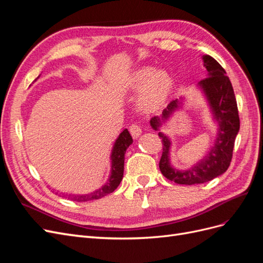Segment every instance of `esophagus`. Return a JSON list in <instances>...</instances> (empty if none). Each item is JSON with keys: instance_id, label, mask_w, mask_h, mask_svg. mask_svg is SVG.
<instances>
[{"instance_id": "34e87169", "label": "esophagus", "mask_w": 263, "mask_h": 263, "mask_svg": "<svg viewBox=\"0 0 263 263\" xmlns=\"http://www.w3.org/2000/svg\"><path fill=\"white\" fill-rule=\"evenodd\" d=\"M129 132L132 134V136L134 138H138L140 135H141V128L140 126L136 123H133L130 126H129Z\"/></svg>"}]
</instances>
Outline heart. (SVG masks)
<instances>
[{
  "label": "heart",
  "instance_id": "obj_1",
  "mask_svg": "<svg viewBox=\"0 0 263 263\" xmlns=\"http://www.w3.org/2000/svg\"><path fill=\"white\" fill-rule=\"evenodd\" d=\"M171 78L165 71H155L154 68L144 67L133 76L130 89L142 91L139 100L141 108L154 110L160 106L171 89Z\"/></svg>",
  "mask_w": 263,
  "mask_h": 263
}]
</instances>
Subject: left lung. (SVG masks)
<instances>
[{"mask_svg":"<svg viewBox=\"0 0 263 263\" xmlns=\"http://www.w3.org/2000/svg\"><path fill=\"white\" fill-rule=\"evenodd\" d=\"M203 61L204 67L208 70V78L201 80L198 85L202 87L208 98L214 117L218 123V136L214 147L204 159L191 169L179 171L173 169L169 162L171 145L169 138L162 133H159V137L161 138L163 145L159 168L166 179L178 184H201L224 173L232 162L235 139L240 127L234 89L229 78L226 76L225 69L209 54L203 55ZM178 107V100L171 101L166 108L163 109L161 117L155 116L150 119L151 127L158 130L161 126V121H165Z\"/></svg>","mask_w":263,"mask_h":263,"instance_id":"8db88e82","label":"left lung"}]
</instances>
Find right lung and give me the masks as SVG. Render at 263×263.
<instances>
[{"mask_svg":"<svg viewBox=\"0 0 263 263\" xmlns=\"http://www.w3.org/2000/svg\"><path fill=\"white\" fill-rule=\"evenodd\" d=\"M132 144H133V138L130 136V134L128 130L125 129L123 133H121V135H119V137L116 139V142L113 147L112 156H110V159H112V172H110L109 179L104 186H102L101 189L97 190L95 192L90 194H84V195L62 194V195L66 196L68 200H71V201L87 202V201L99 200V198L114 192L123 179L125 153H126V149L128 148L129 145Z\"/></svg>","mask_w":263,"mask_h":263,"instance_id":"right-lung-1","label":"right lung"}]
</instances>
